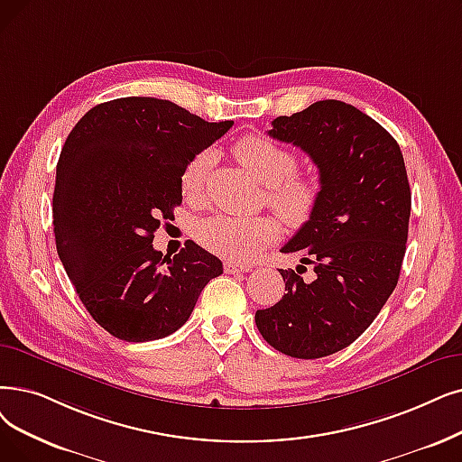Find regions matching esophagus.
<instances>
[{
  "label": "esophagus",
  "instance_id": "obj_1",
  "mask_svg": "<svg viewBox=\"0 0 462 462\" xmlns=\"http://www.w3.org/2000/svg\"><path fill=\"white\" fill-rule=\"evenodd\" d=\"M249 264H236V263H225V272L226 273H239V272H249Z\"/></svg>",
  "mask_w": 462,
  "mask_h": 462
}]
</instances>
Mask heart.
I'll return each instance as SVG.
<instances>
[{
    "label": "heart",
    "instance_id": "1",
    "mask_svg": "<svg viewBox=\"0 0 462 462\" xmlns=\"http://www.w3.org/2000/svg\"><path fill=\"white\" fill-rule=\"evenodd\" d=\"M234 156L260 183L268 187V204L291 226L304 225L320 199L317 175H296L298 156L263 135H244L234 143ZM211 152L194 154L181 173V190L187 199L204 196ZM281 226L270 215L239 217L213 215L198 225L196 237L208 251L232 263H249L275 244Z\"/></svg>",
    "mask_w": 462,
    "mask_h": 462
}]
</instances>
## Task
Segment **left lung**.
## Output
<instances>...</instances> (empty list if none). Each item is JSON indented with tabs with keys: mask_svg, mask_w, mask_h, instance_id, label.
<instances>
[{
	"mask_svg": "<svg viewBox=\"0 0 462 462\" xmlns=\"http://www.w3.org/2000/svg\"><path fill=\"white\" fill-rule=\"evenodd\" d=\"M268 134L310 154L323 190L281 249L311 263L316 279L304 282L301 264L279 270L287 292L254 323L273 349L320 358L351 346L398 283L411 209L404 156L383 126L337 99L277 116Z\"/></svg>",
	"mask_w": 462,
	"mask_h": 462,
	"instance_id": "left-lung-1",
	"label": "left lung"
}]
</instances>
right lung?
<instances>
[{
  "label": "right lung",
  "mask_w": 462,
  "mask_h": 462,
  "mask_svg": "<svg viewBox=\"0 0 462 462\" xmlns=\"http://www.w3.org/2000/svg\"><path fill=\"white\" fill-rule=\"evenodd\" d=\"M168 99L118 97L92 107L69 132L56 164V251L96 323L125 342L181 328L223 263L194 242L164 256L152 247L160 218L183 202L189 160L232 128Z\"/></svg>",
  "instance_id": "add662e5"
}]
</instances>
